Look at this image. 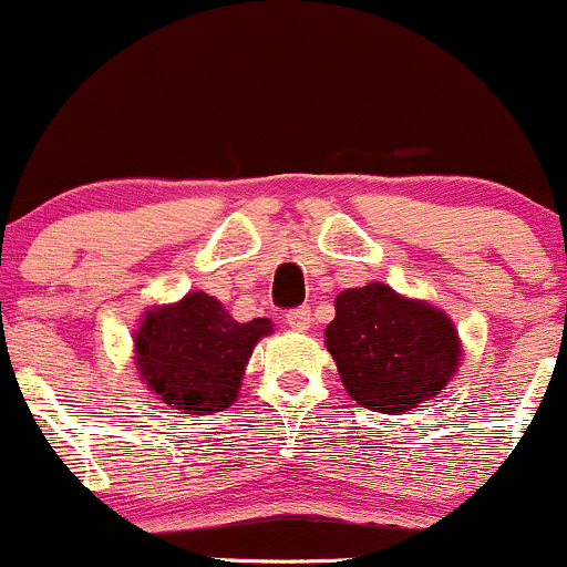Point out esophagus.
I'll use <instances>...</instances> for the list:
<instances>
[{
  "mask_svg": "<svg viewBox=\"0 0 567 567\" xmlns=\"http://www.w3.org/2000/svg\"><path fill=\"white\" fill-rule=\"evenodd\" d=\"M285 320H288V326L293 328V331H309V326H312V309L309 307L290 309V312L285 315Z\"/></svg>",
  "mask_w": 567,
  "mask_h": 567,
  "instance_id": "1",
  "label": "esophagus"
}]
</instances>
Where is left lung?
<instances>
[{"mask_svg":"<svg viewBox=\"0 0 567 567\" xmlns=\"http://www.w3.org/2000/svg\"><path fill=\"white\" fill-rule=\"evenodd\" d=\"M326 347L347 393L382 414L412 412L439 395L463 354L450 317L382 282L336 296Z\"/></svg>","mask_w":567,"mask_h":567,"instance_id":"1","label":"left lung"}]
</instances>
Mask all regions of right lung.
I'll return each instance as SVG.
<instances>
[{
	"label": "right lung",
	"instance_id": "1",
	"mask_svg": "<svg viewBox=\"0 0 567 567\" xmlns=\"http://www.w3.org/2000/svg\"><path fill=\"white\" fill-rule=\"evenodd\" d=\"M271 320L236 322L220 301L188 293L142 317L134 333L142 382L179 414L223 412L236 401L245 365Z\"/></svg>",
	"mask_w": 567,
	"mask_h": 567
}]
</instances>
